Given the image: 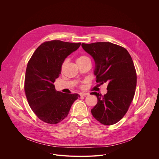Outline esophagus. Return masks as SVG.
<instances>
[{"label":"esophagus","mask_w":159,"mask_h":159,"mask_svg":"<svg viewBox=\"0 0 159 159\" xmlns=\"http://www.w3.org/2000/svg\"><path fill=\"white\" fill-rule=\"evenodd\" d=\"M89 93H85V92H82L80 93V96H85V95H89Z\"/></svg>","instance_id":"esophagus-1"}]
</instances>
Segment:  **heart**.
Segmentation results:
<instances>
[{
	"label": "heart",
	"instance_id": "heart-1",
	"mask_svg": "<svg viewBox=\"0 0 159 159\" xmlns=\"http://www.w3.org/2000/svg\"><path fill=\"white\" fill-rule=\"evenodd\" d=\"M90 61V59L87 56H80L77 59V63H80V62H84V61ZM66 61L63 62L62 66V68H63V67H64V64H66Z\"/></svg>",
	"mask_w": 159,
	"mask_h": 159
}]
</instances>
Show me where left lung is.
Masks as SVG:
<instances>
[{
  "label": "left lung",
  "mask_w": 159,
  "mask_h": 159,
  "mask_svg": "<svg viewBox=\"0 0 159 159\" xmlns=\"http://www.w3.org/2000/svg\"><path fill=\"white\" fill-rule=\"evenodd\" d=\"M82 47L95 61L96 82L108 84L104 95L91 93L97 97L92 114L102 124H115L125 115L135 95L137 74L132 57L124 47L111 42L82 43Z\"/></svg>",
  "instance_id": "1"
}]
</instances>
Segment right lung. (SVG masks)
<instances>
[{
	"instance_id": "1",
	"label": "right lung",
	"mask_w": 159,
	"mask_h": 159,
	"mask_svg": "<svg viewBox=\"0 0 159 159\" xmlns=\"http://www.w3.org/2000/svg\"><path fill=\"white\" fill-rule=\"evenodd\" d=\"M81 43L58 40L40 45L28 62L24 90L29 106L42 121L56 124L69 114L78 93L56 91L54 85L59 77L66 58L75 51Z\"/></svg>"
}]
</instances>
